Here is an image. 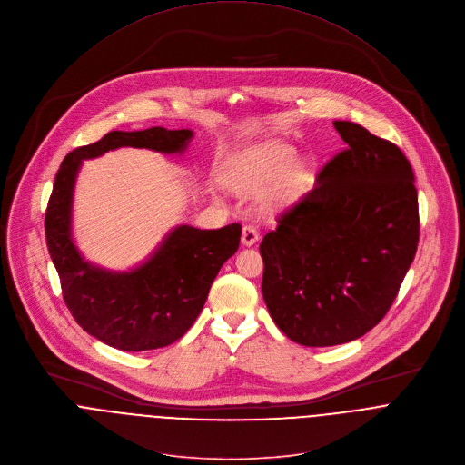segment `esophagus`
Instances as JSON below:
<instances>
[{"instance_id": "34e87169", "label": "esophagus", "mask_w": 465, "mask_h": 465, "mask_svg": "<svg viewBox=\"0 0 465 465\" xmlns=\"http://www.w3.org/2000/svg\"><path fill=\"white\" fill-rule=\"evenodd\" d=\"M259 241V232L255 226H244L242 233H241V242L242 246H253Z\"/></svg>"}]
</instances>
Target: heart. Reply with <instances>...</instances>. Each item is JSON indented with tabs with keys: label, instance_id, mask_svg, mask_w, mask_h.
Wrapping results in <instances>:
<instances>
[{
	"label": "heart",
	"instance_id": "b5f03b06",
	"mask_svg": "<svg viewBox=\"0 0 465 465\" xmlns=\"http://www.w3.org/2000/svg\"><path fill=\"white\" fill-rule=\"evenodd\" d=\"M292 147L270 143L255 149L232 172L226 173V183L232 190L242 195H259L270 184L277 183L270 197L272 203H282L299 186L304 168L301 163H292Z\"/></svg>",
	"mask_w": 465,
	"mask_h": 465
}]
</instances>
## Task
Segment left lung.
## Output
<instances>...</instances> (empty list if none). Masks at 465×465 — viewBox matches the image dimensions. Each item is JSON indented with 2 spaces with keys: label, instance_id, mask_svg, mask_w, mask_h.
Instances as JSON below:
<instances>
[{
  "label": "left lung",
  "instance_id": "8db88e82",
  "mask_svg": "<svg viewBox=\"0 0 465 465\" xmlns=\"http://www.w3.org/2000/svg\"><path fill=\"white\" fill-rule=\"evenodd\" d=\"M334 127L347 149L259 246L268 312L304 347L343 345L374 329L420 235L414 173L401 149L349 120Z\"/></svg>",
  "mask_w": 465,
  "mask_h": 465
}]
</instances>
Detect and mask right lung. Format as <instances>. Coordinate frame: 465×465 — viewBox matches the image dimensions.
I'll list each match as a JSON object with an SVG mask.
<instances>
[{"instance_id": "add662e5", "label": "right lung", "mask_w": 465, "mask_h": 465, "mask_svg": "<svg viewBox=\"0 0 465 465\" xmlns=\"http://www.w3.org/2000/svg\"><path fill=\"white\" fill-rule=\"evenodd\" d=\"M192 138V129L111 131L98 142L71 151L56 173L45 213V239L64 301L87 334L113 349L153 351L183 338L199 318L221 266L237 252L241 224L221 230L179 224L136 266L107 270L85 261L73 237L78 172L84 161L118 147L181 154Z\"/></svg>"}]
</instances>
